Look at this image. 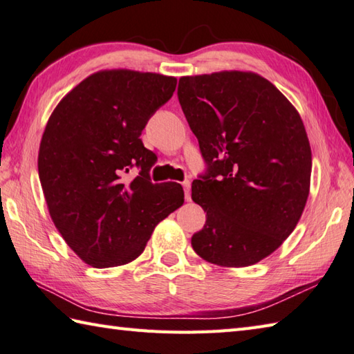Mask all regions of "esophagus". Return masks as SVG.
Returning <instances> with one entry per match:
<instances>
[{
	"label": "esophagus",
	"instance_id": "esophagus-1",
	"mask_svg": "<svg viewBox=\"0 0 354 354\" xmlns=\"http://www.w3.org/2000/svg\"><path fill=\"white\" fill-rule=\"evenodd\" d=\"M182 185H183V191H185V200L189 201L191 200V182L189 180H185Z\"/></svg>",
	"mask_w": 354,
	"mask_h": 354
}]
</instances>
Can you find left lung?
Instances as JSON below:
<instances>
[{
    "label": "left lung",
    "mask_w": 354,
    "mask_h": 354,
    "mask_svg": "<svg viewBox=\"0 0 354 354\" xmlns=\"http://www.w3.org/2000/svg\"><path fill=\"white\" fill-rule=\"evenodd\" d=\"M177 95L207 163L192 183V200L206 212L192 249L221 268L261 261L307 203L312 149L299 113L252 71L183 76Z\"/></svg>",
    "instance_id": "8db88e82"
}]
</instances>
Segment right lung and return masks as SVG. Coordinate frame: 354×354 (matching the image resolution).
<instances>
[{
    "instance_id": "right-lung-1",
    "label": "right lung",
    "mask_w": 354,
    "mask_h": 354,
    "mask_svg": "<svg viewBox=\"0 0 354 354\" xmlns=\"http://www.w3.org/2000/svg\"><path fill=\"white\" fill-rule=\"evenodd\" d=\"M177 79L100 70L62 97L42 134L38 172L56 229L93 268L131 263L154 227L183 205L178 183H153V151L140 134ZM140 169L128 180L127 172Z\"/></svg>"
}]
</instances>
